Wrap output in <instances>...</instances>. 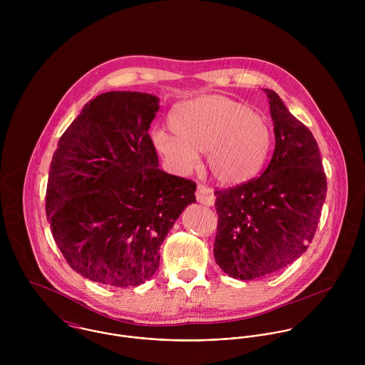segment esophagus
<instances>
[{
	"mask_svg": "<svg viewBox=\"0 0 365 365\" xmlns=\"http://www.w3.org/2000/svg\"><path fill=\"white\" fill-rule=\"evenodd\" d=\"M197 201L204 204V205H213L215 204V195H213V191L212 188H209L208 185H204V184H200L197 187Z\"/></svg>",
	"mask_w": 365,
	"mask_h": 365,
	"instance_id": "obj_1",
	"label": "esophagus"
}]
</instances>
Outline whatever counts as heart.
<instances>
[{
	"label": "heart",
	"instance_id": "heart-1",
	"mask_svg": "<svg viewBox=\"0 0 365 365\" xmlns=\"http://www.w3.org/2000/svg\"><path fill=\"white\" fill-rule=\"evenodd\" d=\"M173 133L157 129L152 142L177 173L197 167L207 153L212 177L233 187L255 178L271 150V130L249 106L220 96L175 105L170 113Z\"/></svg>",
	"mask_w": 365,
	"mask_h": 365
}]
</instances>
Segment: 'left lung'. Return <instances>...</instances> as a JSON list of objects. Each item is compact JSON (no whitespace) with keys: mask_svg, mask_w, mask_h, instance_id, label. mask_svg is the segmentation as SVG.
I'll return each mask as SVG.
<instances>
[{"mask_svg":"<svg viewBox=\"0 0 365 365\" xmlns=\"http://www.w3.org/2000/svg\"><path fill=\"white\" fill-rule=\"evenodd\" d=\"M275 149L260 177L216 190V264L230 277H268L299 259L317 229L327 182L312 132L264 88Z\"/></svg>","mask_w":365,"mask_h":365,"instance_id":"left-lung-1","label":"left lung"}]
</instances>
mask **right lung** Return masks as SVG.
<instances>
[{"instance_id": "right-lung-1", "label": "right lung", "mask_w": 365, "mask_h": 365, "mask_svg": "<svg viewBox=\"0 0 365 365\" xmlns=\"http://www.w3.org/2000/svg\"><path fill=\"white\" fill-rule=\"evenodd\" d=\"M156 96L109 91L87 103L53 155L46 216L70 267L108 287H138L197 184L158 168L149 135Z\"/></svg>"}]
</instances>
